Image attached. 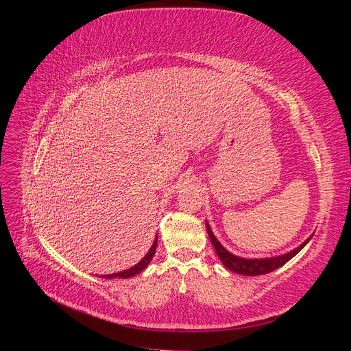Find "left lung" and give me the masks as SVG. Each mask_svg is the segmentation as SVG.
<instances>
[{"label": "left lung", "mask_w": 351, "mask_h": 351, "mask_svg": "<svg viewBox=\"0 0 351 351\" xmlns=\"http://www.w3.org/2000/svg\"><path fill=\"white\" fill-rule=\"evenodd\" d=\"M206 230H208V236L214 244V249L218 254V258L221 259V262L224 263V267L228 268L230 271L236 272V274H241V275H249V277H253V275H263V274H269L275 269L281 268L282 265H285L289 262L293 256H295L306 244L312 239V236L307 239L303 244H300L299 247L282 254V256H277V258H267V259H244V258H239L236 254H231L228 250H226L224 247L221 246V243L217 240V237L212 234V231L209 228V226L206 224Z\"/></svg>", "instance_id": "1"}]
</instances>
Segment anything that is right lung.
I'll list each match as a JSON object with an SVG mask.
<instances>
[{"label": "right lung", "instance_id": "1", "mask_svg": "<svg viewBox=\"0 0 351 351\" xmlns=\"http://www.w3.org/2000/svg\"><path fill=\"white\" fill-rule=\"evenodd\" d=\"M156 244H158V237H155V240H154V244H152V247L149 249V252L146 253V256L137 263V265H134V267H132L130 269H125V271H121V272H119V274H111V275H102V278H108V280H111V278H130V277H133V275H136V274H139L141 271H143L147 265H149V262L152 261V258H154V254H155V249H156Z\"/></svg>", "mask_w": 351, "mask_h": 351}]
</instances>
